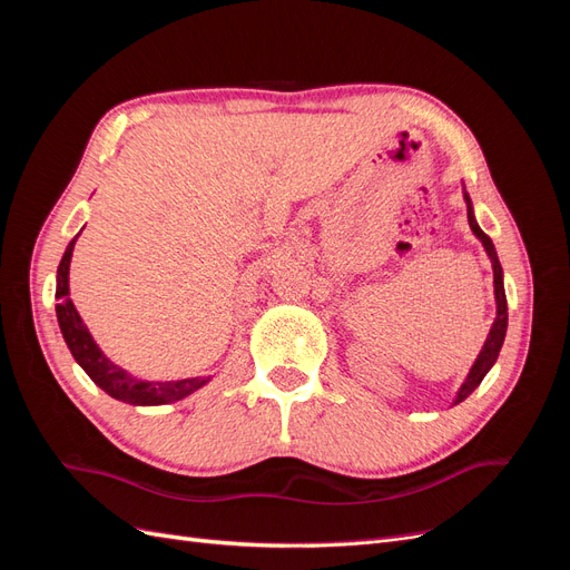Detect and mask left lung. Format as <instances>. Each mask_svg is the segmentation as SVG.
Segmentation results:
<instances>
[{
    "instance_id": "1",
    "label": "left lung",
    "mask_w": 570,
    "mask_h": 570,
    "mask_svg": "<svg viewBox=\"0 0 570 570\" xmlns=\"http://www.w3.org/2000/svg\"><path fill=\"white\" fill-rule=\"evenodd\" d=\"M463 199H465V209H469V226H471L473 235L482 243V247H485V252H488V256H490V262H492L497 318H494V323H492V327H490V335H488L485 344H482V350H480V354H478V358H475V364L471 366L469 375H465L463 385H461L459 392H456L454 404L463 402L465 396H469V394L482 383V377L488 375V371L494 366V361H497V356H499V350H502V344H504L507 323H509V308H507V295H504V273H502V264H499L492 239H490L485 233H482L480 226H478V220H475V216H473V204H471L469 193H465V187H463Z\"/></svg>"
}]
</instances>
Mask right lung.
Listing matches in <instances>:
<instances>
[{
    "mask_svg": "<svg viewBox=\"0 0 570 570\" xmlns=\"http://www.w3.org/2000/svg\"><path fill=\"white\" fill-rule=\"evenodd\" d=\"M76 239L78 235L68 243L61 256V264L57 268V299H59L57 318H59V327L68 350H71L80 368L92 377V383L99 385L109 396H114V400L132 404V406H159V404L178 402L209 383L212 375L185 377V381H164V383L140 381V377L130 375L128 371L116 366L114 361L105 356V352L97 347V342L92 340L88 327H85L80 314L76 312L71 297H68V268H71Z\"/></svg>",
    "mask_w": 570,
    "mask_h": 570,
    "instance_id": "obj_1",
    "label": "right lung"
}]
</instances>
